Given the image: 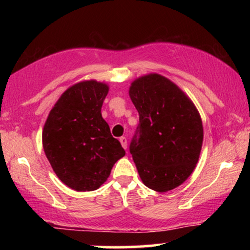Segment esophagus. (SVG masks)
Masks as SVG:
<instances>
[{"mask_svg":"<svg viewBox=\"0 0 250 250\" xmlns=\"http://www.w3.org/2000/svg\"><path fill=\"white\" fill-rule=\"evenodd\" d=\"M119 142H121L123 148L127 149V139H126L125 136H122V138H119Z\"/></svg>","mask_w":250,"mask_h":250,"instance_id":"esophagus-1","label":"esophagus"}]
</instances>
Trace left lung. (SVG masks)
Instances as JSON below:
<instances>
[{"label":"left lung","mask_w":250,"mask_h":250,"mask_svg":"<svg viewBox=\"0 0 250 250\" xmlns=\"http://www.w3.org/2000/svg\"><path fill=\"white\" fill-rule=\"evenodd\" d=\"M128 93L140 116L129 145L139 175L149 189H175L199 159L204 140L199 112L176 84L159 74L139 77Z\"/></svg>","instance_id":"1"}]
</instances>
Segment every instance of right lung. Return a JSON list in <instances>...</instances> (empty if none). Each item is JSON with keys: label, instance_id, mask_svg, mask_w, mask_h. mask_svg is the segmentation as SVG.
<instances>
[{"label": "right lung", "instance_id": "obj_1", "mask_svg": "<svg viewBox=\"0 0 250 250\" xmlns=\"http://www.w3.org/2000/svg\"><path fill=\"white\" fill-rule=\"evenodd\" d=\"M108 91L107 84L94 80L73 85L56 102L44 124L46 158L61 182L73 190L99 189L115 163L125 156L101 115Z\"/></svg>", "mask_w": 250, "mask_h": 250}]
</instances>
